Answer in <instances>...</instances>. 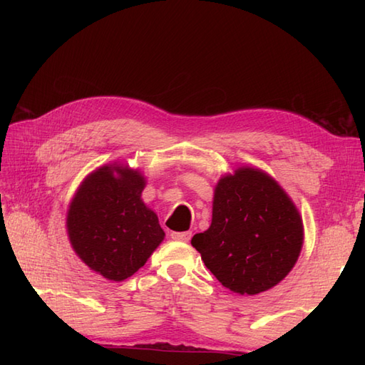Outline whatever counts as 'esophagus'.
Returning a JSON list of instances; mask_svg holds the SVG:
<instances>
[{
	"mask_svg": "<svg viewBox=\"0 0 365 365\" xmlns=\"http://www.w3.org/2000/svg\"><path fill=\"white\" fill-rule=\"evenodd\" d=\"M170 238L175 242H190L191 232H170Z\"/></svg>",
	"mask_w": 365,
	"mask_h": 365,
	"instance_id": "1",
	"label": "esophagus"
}]
</instances>
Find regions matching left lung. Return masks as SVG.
Returning <instances> with one entry per match:
<instances>
[{"label":"left lung","instance_id":"obj_1","mask_svg":"<svg viewBox=\"0 0 365 365\" xmlns=\"http://www.w3.org/2000/svg\"><path fill=\"white\" fill-rule=\"evenodd\" d=\"M304 226L292 197L265 170L237 168L215 187L212 224L191 245L226 289H273L297 263Z\"/></svg>","mask_w":365,"mask_h":365}]
</instances>
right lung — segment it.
<instances>
[{
  "label": "right lung",
  "mask_w": 365,
  "mask_h": 365,
  "mask_svg": "<svg viewBox=\"0 0 365 365\" xmlns=\"http://www.w3.org/2000/svg\"><path fill=\"white\" fill-rule=\"evenodd\" d=\"M145 183L139 169L108 163L84 177L68 204L72 250L108 281L133 276L165 240L157 213L141 197Z\"/></svg>",
  "instance_id": "obj_1"
}]
</instances>
